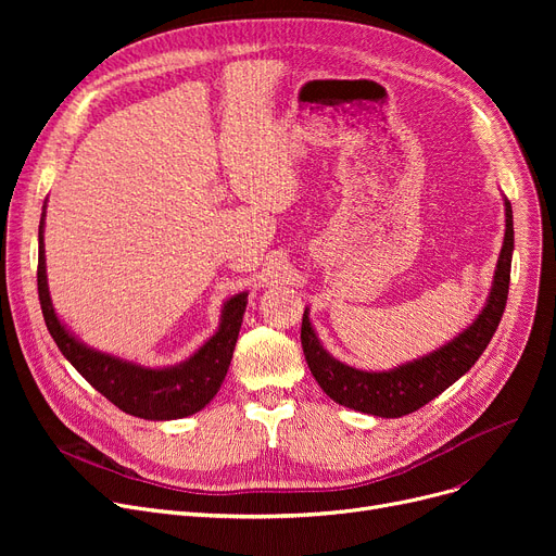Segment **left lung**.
<instances>
[{
  "label": "left lung",
  "instance_id": "left-lung-1",
  "mask_svg": "<svg viewBox=\"0 0 556 556\" xmlns=\"http://www.w3.org/2000/svg\"><path fill=\"white\" fill-rule=\"evenodd\" d=\"M503 204L505 239L503 250L498 254V263H495L486 302L469 327L462 329L442 346L432 349L430 354H424L419 358L381 371L352 367L327 352L313 329V323L308 317L311 308H304L302 349L311 374L315 376L317 386L327 392V396H331L336 403L344 407H352V410L365 415L396 419L419 410L428 401L440 396L476 365V361L482 356L486 344L491 342L495 329L501 325L509 293L514 216L511 202L505 195Z\"/></svg>",
  "mask_w": 556,
  "mask_h": 556
}]
</instances>
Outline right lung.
I'll use <instances>...</instances> for the list:
<instances>
[{
    "label": "right lung",
    "instance_id": "obj_1",
    "mask_svg": "<svg viewBox=\"0 0 556 556\" xmlns=\"http://www.w3.org/2000/svg\"><path fill=\"white\" fill-rule=\"evenodd\" d=\"M45 218L47 200L42 204L38 227V295L47 329L58 349H61V354L87 383L126 415L151 421H170L200 413L216 396L227 376L233 346H237L243 325L248 290L223 302L214 336L204 340L189 358L180 363L151 367L99 352V349L83 342L53 308L47 283Z\"/></svg>",
    "mask_w": 556,
    "mask_h": 556
}]
</instances>
